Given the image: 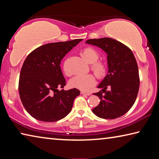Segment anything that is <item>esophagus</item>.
I'll return each mask as SVG.
<instances>
[{"label": "esophagus", "instance_id": "obj_1", "mask_svg": "<svg viewBox=\"0 0 159 159\" xmlns=\"http://www.w3.org/2000/svg\"><path fill=\"white\" fill-rule=\"evenodd\" d=\"M80 94H81V95H88V96L90 95V93H85V92H84V91H80Z\"/></svg>", "mask_w": 159, "mask_h": 159}]
</instances>
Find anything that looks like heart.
<instances>
[{
	"label": "heart",
	"mask_w": 159,
	"mask_h": 159,
	"mask_svg": "<svg viewBox=\"0 0 159 159\" xmlns=\"http://www.w3.org/2000/svg\"><path fill=\"white\" fill-rule=\"evenodd\" d=\"M82 55L83 58L87 61V62L90 64V69L94 74L98 78L101 79L106 74L107 66L102 61L98 60L99 58V54L95 49L93 48H85L82 51ZM63 71L66 76H71V73L67 69L66 64L64 63L62 66ZM96 80L95 76L92 74H86L83 76H76L70 80L69 85L72 88H76L80 90H88L91 87L95 85Z\"/></svg>",
	"instance_id": "obj_1"
}]
</instances>
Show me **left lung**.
<instances>
[{
    "instance_id": "8db88e82",
    "label": "left lung",
    "mask_w": 159,
    "mask_h": 159,
    "mask_svg": "<svg viewBox=\"0 0 159 159\" xmlns=\"http://www.w3.org/2000/svg\"><path fill=\"white\" fill-rule=\"evenodd\" d=\"M85 43L96 45L107 52L109 68L98 85L102 90L94 93L101 100L93 112L104 119L121 116L133 107L139 91L138 66L133 53L125 45L110 38L89 39Z\"/></svg>"
}]
</instances>
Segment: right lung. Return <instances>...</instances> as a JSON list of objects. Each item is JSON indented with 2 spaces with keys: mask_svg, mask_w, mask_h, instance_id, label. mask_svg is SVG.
Here are the masks:
<instances>
[{
  "mask_svg": "<svg viewBox=\"0 0 159 159\" xmlns=\"http://www.w3.org/2000/svg\"><path fill=\"white\" fill-rule=\"evenodd\" d=\"M82 39L51 43L32 51L21 67L19 80L21 101L29 114L39 120L55 122L71 111L76 88L61 90L66 85L60 63Z\"/></svg>",
  "mask_w": 159,
  "mask_h": 159,
  "instance_id": "1",
  "label": "right lung"
}]
</instances>
